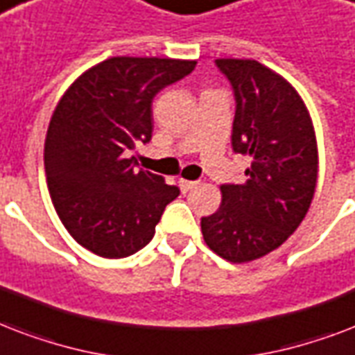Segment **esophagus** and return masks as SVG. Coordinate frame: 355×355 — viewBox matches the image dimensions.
<instances>
[{
  "mask_svg": "<svg viewBox=\"0 0 355 355\" xmlns=\"http://www.w3.org/2000/svg\"><path fill=\"white\" fill-rule=\"evenodd\" d=\"M198 185V181H187V180H180V187H181V191L183 192H189L192 191L194 187Z\"/></svg>",
  "mask_w": 355,
  "mask_h": 355,
  "instance_id": "obj_1",
  "label": "esophagus"
}]
</instances>
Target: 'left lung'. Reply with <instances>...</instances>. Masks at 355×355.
<instances>
[{"mask_svg":"<svg viewBox=\"0 0 355 355\" xmlns=\"http://www.w3.org/2000/svg\"><path fill=\"white\" fill-rule=\"evenodd\" d=\"M235 96L232 146L250 157L241 185L202 218L203 241L232 263L270 254L300 226L317 185V140L304 101L282 76L250 59H216Z\"/></svg>","mask_w":355,"mask_h":355,"instance_id":"obj_1","label":"left lung"}]
</instances>
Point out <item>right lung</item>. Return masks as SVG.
Here are the masks:
<instances>
[{
	"mask_svg": "<svg viewBox=\"0 0 355 355\" xmlns=\"http://www.w3.org/2000/svg\"><path fill=\"white\" fill-rule=\"evenodd\" d=\"M194 68L196 60L112 57L60 98L44 146L46 181L60 222L96 255L120 259L144 248L180 194L128 153L152 140L155 94Z\"/></svg>",
	"mask_w": 355,
	"mask_h": 355,
	"instance_id": "obj_1",
	"label": "right lung"
}]
</instances>
